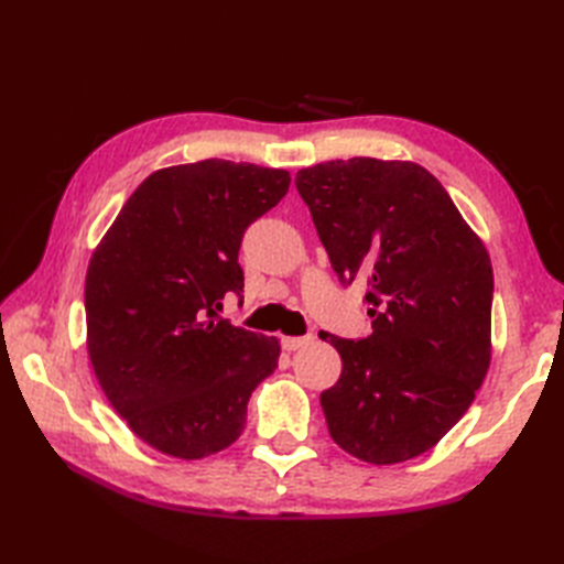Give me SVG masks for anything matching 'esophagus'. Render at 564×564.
Masks as SVG:
<instances>
[{
	"label": "esophagus",
	"instance_id": "obj_1",
	"mask_svg": "<svg viewBox=\"0 0 564 564\" xmlns=\"http://www.w3.org/2000/svg\"><path fill=\"white\" fill-rule=\"evenodd\" d=\"M310 341H313V334H305V337H281V344L285 351L301 349V346H307Z\"/></svg>",
	"mask_w": 564,
	"mask_h": 564
}]
</instances>
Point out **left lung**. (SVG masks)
Instances as JSON below:
<instances>
[{
	"mask_svg": "<svg viewBox=\"0 0 564 564\" xmlns=\"http://www.w3.org/2000/svg\"><path fill=\"white\" fill-rule=\"evenodd\" d=\"M332 269L366 281L373 332L339 339L319 394L334 443L373 465L434 448L473 404L492 358V263L434 174L414 162L332 160L295 174Z\"/></svg>",
	"mask_w": 564,
	"mask_h": 564,
	"instance_id": "8db88e82",
	"label": "left lung"
}]
</instances>
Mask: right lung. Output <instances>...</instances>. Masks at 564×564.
<instances>
[{"mask_svg":"<svg viewBox=\"0 0 564 564\" xmlns=\"http://www.w3.org/2000/svg\"><path fill=\"white\" fill-rule=\"evenodd\" d=\"M289 186L285 170L247 162L166 166L133 191L94 249L84 283L91 368L154 451L198 460L230 446L251 392L279 366V339L218 313L245 289V230Z\"/></svg>","mask_w":564,"mask_h":564,"instance_id":"add662e5","label":"right lung"}]
</instances>
